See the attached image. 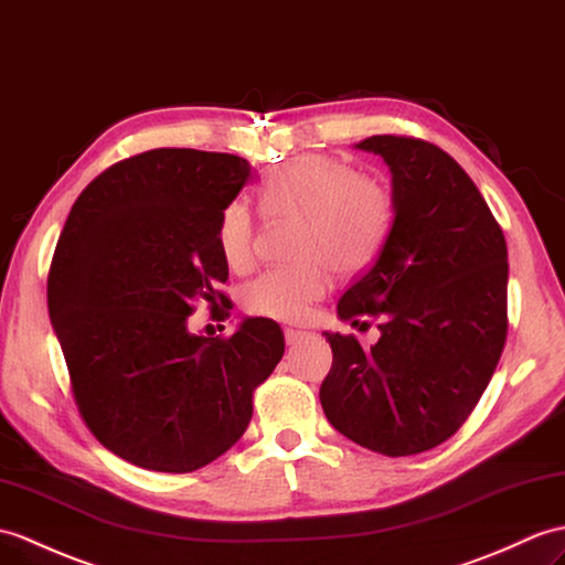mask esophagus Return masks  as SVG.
<instances>
[{
	"instance_id": "34e87169",
	"label": "esophagus",
	"mask_w": 565,
	"mask_h": 565,
	"mask_svg": "<svg viewBox=\"0 0 565 565\" xmlns=\"http://www.w3.org/2000/svg\"><path fill=\"white\" fill-rule=\"evenodd\" d=\"M284 337H286V344H288V347H296V344L303 342V339L308 337V332H303V330H291V327H288V330H284Z\"/></svg>"
}]
</instances>
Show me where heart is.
<instances>
[{
    "label": "heart",
    "instance_id": "b5f03b06",
    "mask_svg": "<svg viewBox=\"0 0 565 565\" xmlns=\"http://www.w3.org/2000/svg\"><path fill=\"white\" fill-rule=\"evenodd\" d=\"M267 221H298L296 265L259 274L245 286L243 306L257 318L298 322L337 274H359L383 250L395 223V194L383 178L361 175L332 156H298L274 168L257 190ZM221 257L245 271L255 257V218L243 202L223 209L216 226Z\"/></svg>",
    "mask_w": 565,
    "mask_h": 565
}]
</instances>
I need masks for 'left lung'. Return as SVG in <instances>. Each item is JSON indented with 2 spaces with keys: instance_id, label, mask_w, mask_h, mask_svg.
<instances>
[{
  "instance_id": "8db88e82",
  "label": "left lung",
  "mask_w": 565,
  "mask_h": 565,
  "mask_svg": "<svg viewBox=\"0 0 565 565\" xmlns=\"http://www.w3.org/2000/svg\"><path fill=\"white\" fill-rule=\"evenodd\" d=\"M392 173L395 223L369 271L339 298L342 320L380 315V339L324 332L334 361L320 387L327 422L387 457L455 436L487 390L508 334V247L450 153L414 137L356 143Z\"/></svg>"
}]
</instances>
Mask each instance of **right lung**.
Segmentation results:
<instances>
[{
  "label": "right lung",
  "mask_w": 565,
  "mask_h": 565,
  "mask_svg": "<svg viewBox=\"0 0 565 565\" xmlns=\"http://www.w3.org/2000/svg\"><path fill=\"white\" fill-rule=\"evenodd\" d=\"M247 180L241 156L151 149L103 170L62 228L47 310L74 402L103 448L137 467L185 475L214 462L284 356L267 318L231 337L188 330L196 300H228L216 226Z\"/></svg>",
  "instance_id": "1"
}]
</instances>
